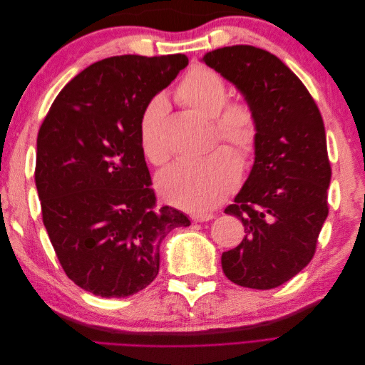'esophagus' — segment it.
<instances>
[{
    "mask_svg": "<svg viewBox=\"0 0 365 365\" xmlns=\"http://www.w3.org/2000/svg\"><path fill=\"white\" fill-rule=\"evenodd\" d=\"M213 217H215V215H212V213H195V215H192L193 222H207V220H212Z\"/></svg>",
    "mask_w": 365,
    "mask_h": 365,
    "instance_id": "esophagus-1",
    "label": "esophagus"
}]
</instances>
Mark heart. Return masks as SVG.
<instances>
[{"label": "heart", "instance_id": "1", "mask_svg": "<svg viewBox=\"0 0 365 365\" xmlns=\"http://www.w3.org/2000/svg\"><path fill=\"white\" fill-rule=\"evenodd\" d=\"M176 96L195 113L215 120L219 138L233 148L242 164L252 158L259 141L257 114L248 102H227L228 88L222 76L205 65H196L181 81ZM165 113L168 102L157 96L143 108L138 120L141 152L155 165L168 160V149L161 135ZM236 155L228 148L220 146L202 158L175 161L160 172L158 192L168 202L192 212L215 208L237 182Z\"/></svg>", "mask_w": 365, "mask_h": 365}]
</instances>
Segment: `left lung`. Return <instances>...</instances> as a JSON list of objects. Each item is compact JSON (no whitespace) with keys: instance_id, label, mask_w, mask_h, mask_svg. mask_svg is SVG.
I'll use <instances>...</instances> for the list:
<instances>
[{"instance_id":"obj_1","label":"left lung","mask_w":365,"mask_h":365,"mask_svg":"<svg viewBox=\"0 0 365 365\" xmlns=\"http://www.w3.org/2000/svg\"><path fill=\"white\" fill-rule=\"evenodd\" d=\"M202 62L244 94L259 120L252 169L225 208L242 220L245 237L222 252V269L244 288H277L312 260L329 215L323 118L303 82L267 50L224 47Z\"/></svg>"}]
</instances>
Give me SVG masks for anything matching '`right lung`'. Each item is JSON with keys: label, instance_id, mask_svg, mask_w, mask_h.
Masks as SVG:
<instances>
[{"label": "right lung", "instance_id": "right-lung-1", "mask_svg": "<svg viewBox=\"0 0 365 365\" xmlns=\"http://www.w3.org/2000/svg\"><path fill=\"white\" fill-rule=\"evenodd\" d=\"M185 54H123L77 74L54 98L36 141L42 220L68 275L82 289L121 298L160 269V245L180 210L157 208L138 140L143 108L187 67Z\"/></svg>", "mask_w": 365, "mask_h": 365}]
</instances>
